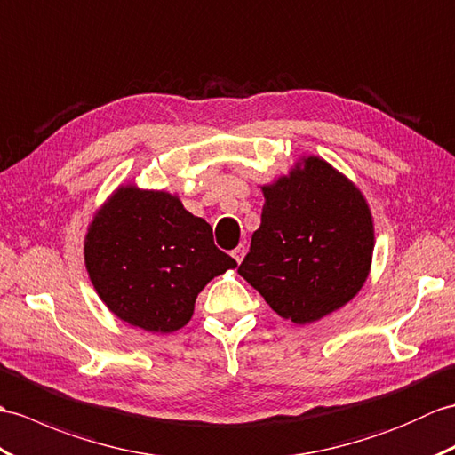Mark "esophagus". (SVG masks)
I'll return each mask as SVG.
<instances>
[{"mask_svg":"<svg viewBox=\"0 0 455 455\" xmlns=\"http://www.w3.org/2000/svg\"><path fill=\"white\" fill-rule=\"evenodd\" d=\"M244 256H246V248L244 246H238V248H235V250H232V258H235L238 263L242 261V259H244Z\"/></svg>","mask_w":455,"mask_h":455,"instance_id":"esophagus-1","label":"esophagus"}]
</instances>
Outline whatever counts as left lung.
Wrapping results in <instances>:
<instances>
[{
    "instance_id": "left-lung-1",
    "label": "left lung",
    "mask_w": 455,
    "mask_h": 455,
    "mask_svg": "<svg viewBox=\"0 0 455 455\" xmlns=\"http://www.w3.org/2000/svg\"><path fill=\"white\" fill-rule=\"evenodd\" d=\"M261 225L238 273L297 325L339 310L371 273L374 223L364 196L320 156L261 186Z\"/></svg>"
}]
</instances>
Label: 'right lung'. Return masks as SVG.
I'll return each instance as SVG.
<instances>
[{"mask_svg":"<svg viewBox=\"0 0 455 455\" xmlns=\"http://www.w3.org/2000/svg\"><path fill=\"white\" fill-rule=\"evenodd\" d=\"M84 266L114 315L145 331L172 333L192 320L205 284L236 261L178 196L122 186L92 217Z\"/></svg>","mask_w":455,"mask_h":455,"instance_id":"1","label":"right lung"}]
</instances>
